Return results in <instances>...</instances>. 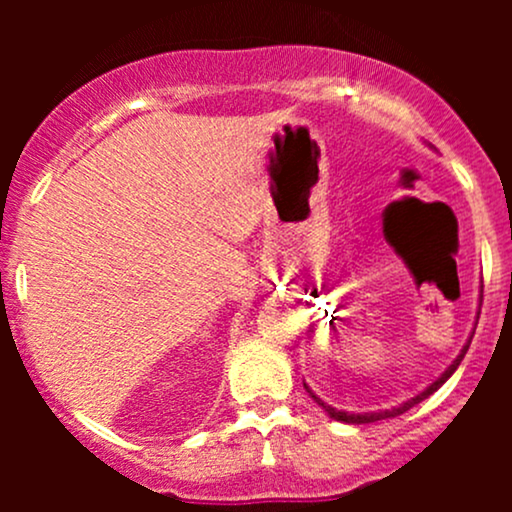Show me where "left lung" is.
Instances as JSON below:
<instances>
[{
	"label": "left lung",
	"instance_id": "8db88e82",
	"mask_svg": "<svg viewBox=\"0 0 512 512\" xmlns=\"http://www.w3.org/2000/svg\"><path fill=\"white\" fill-rule=\"evenodd\" d=\"M467 349H469V346H464V349H462V354H460V356H457V358H455V361H452V366H450L448 370H445V373H443V375H440V378L436 380V383H433V385H428V387H426V390H424V392H421V395H416L414 399H409V402L399 404V407H395V409H385V411H373V414H349V411H337V409H334V407H327V404H325V402H322V399H320V397H315V395H313V390H310V387H308V385H305V390H308V392H310V397H313V399H315V402H317V404H320V407H322V409H325V411H327V414H330L334 421H344V424H373V421H380V419H392V416H399V414H404V411H409L411 407H416V404H419V402H424V399H426L428 395H433V392H436V390H438V387H440V385H443V383H445V380H448L452 373H455V370H457V366H460V361H462V358H464V354H467Z\"/></svg>",
	"mask_w": 512,
	"mask_h": 512
}]
</instances>
